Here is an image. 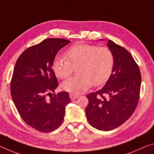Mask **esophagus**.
<instances>
[{
	"label": "esophagus",
	"instance_id": "obj_1",
	"mask_svg": "<svg viewBox=\"0 0 154 154\" xmlns=\"http://www.w3.org/2000/svg\"><path fill=\"white\" fill-rule=\"evenodd\" d=\"M69 96H70V98H71L72 100H75V99H76V98H77L78 97H79V96L77 95V94H72V93L70 94Z\"/></svg>",
	"mask_w": 154,
	"mask_h": 154
}]
</instances>
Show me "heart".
I'll return each mask as SVG.
<instances>
[{"label":"heart","mask_w":154,"mask_h":154,"mask_svg":"<svg viewBox=\"0 0 154 154\" xmlns=\"http://www.w3.org/2000/svg\"><path fill=\"white\" fill-rule=\"evenodd\" d=\"M64 58H56L52 64L54 73L66 79L77 67L78 74L63 83L67 92L80 93L87 90L92 83L100 85L111 77L114 67L113 53L107 47L78 44L68 49Z\"/></svg>","instance_id":"b5f03b06"}]
</instances>
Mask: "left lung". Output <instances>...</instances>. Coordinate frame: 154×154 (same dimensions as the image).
Returning <instances> with one entry per match:
<instances>
[{
  "label": "left lung",
  "mask_w": 154,
  "mask_h": 154,
  "mask_svg": "<svg viewBox=\"0 0 154 154\" xmlns=\"http://www.w3.org/2000/svg\"><path fill=\"white\" fill-rule=\"evenodd\" d=\"M107 46L114 55L113 72L102 89L87 95L85 109L91 126L103 131L116 128L130 118L139 102L141 84L139 67L130 52L111 40Z\"/></svg>",
  "instance_id": "left-lung-1"
}]
</instances>
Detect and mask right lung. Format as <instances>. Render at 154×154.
<instances>
[{"instance_id":"add662e5","label":"right lung","mask_w":154,"mask_h":154,"mask_svg":"<svg viewBox=\"0 0 154 154\" xmlns=\"http://www.w3.org/2000/svg\"><path fill=\"white\" fill-rule=\"evenodd\" d=\"M69 43L47 38L23 51L15 65L10 86L13 101L23 120L40 132L58 128L71 102L66 92L52 94L58 85L52 64L58 51Z\"/></svg>"}]
</instances>
